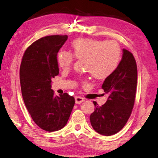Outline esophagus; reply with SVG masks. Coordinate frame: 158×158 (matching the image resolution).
Wrapping results in <instances>:
<instances>
[{
	"label": "esophagus",
	"instance_id": "esophagus-1",
	"mask_svg": "<svg viewBox=\"0 0 158 158\" xmlns=\"http://www.w3.org/2000/svg\"><path fill=\"white\" fill-rule=\"evenodd\" d=\"M75 100V103L76 104H80L81 103V102L85 101V98L81 97V96H76Z\"/></svg>",
	"mask_w": 158,
	"mask_h": 158
}]
</instances>
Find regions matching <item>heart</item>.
Instances as JSON below:
<instances>
[{"label": "heart", "instance_id": "obj_1", "mask_svg": "<svg viewBox=\"0 0 158 158\" xmlns=\"http://www.w3.org/2000/svg\"><path fill=\"white\" fill-rule=\"evenodd\" d=\"M72 53L60 51L57 56L58 66L64 70H69L74 57L84 60L85 71L96 79H105L113 74L118 67L121 50L115 40H102L93 38H77L71 43ZM85 83H88L85 81Z\"/></svg>", "mask_w": 158, "mask_h": 158}]
</instances>
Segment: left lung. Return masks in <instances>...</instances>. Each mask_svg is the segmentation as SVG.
Returning <instances> with one entry per match:
<instances>
[{
  "mask_svg": "<svg viewBox=\"0 0 158 158\" xmlns=\"http://www.w3.org/2000/svg\"><path fill=\"white\" fill-rule=\"evenodd\" d=\"M122 60L115 71L106 77L102 88L108 95L106 103L99 106L93 101L95 111L90 115L93 128L110 136L123 128L131 115L135 99L138 70L133 55L123 49Z\"/></svg>",
  "mask_w": 158,
  "mask_h": 158,
  "instance_id": "left-lung-1",
  "label": "left lung"
}]
</instances>
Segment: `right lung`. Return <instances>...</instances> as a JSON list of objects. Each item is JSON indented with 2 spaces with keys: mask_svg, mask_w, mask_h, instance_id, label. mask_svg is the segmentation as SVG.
I'll list each match as a JSON object with an SVG mask.
<instances>
[{
  "mask_svg": "<svg viewBox=\"0 0 158 158\" xmlns=\"http://www.w3.org/2000/svg\"><path fill=\"white\" fill-rule=\"evenodd\" d=\"M68 35L41 38L25 51L20 68V82L25 105L32 119L48 132L67 124L75 98L67 93L57 96L51 89V79L59 73L57 54Z\"/></svg>",
  "mask_w": 158,
  "mask_h": 158,
  "instance_id": "right-lung-1",
  "label": "right lung"
}]
</instances>
